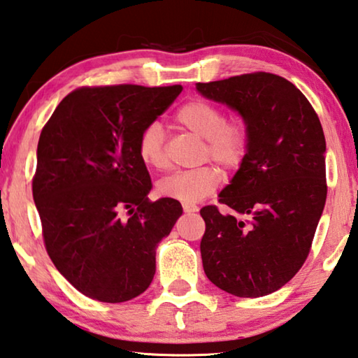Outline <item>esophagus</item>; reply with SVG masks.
Wrapping results in <instances>:
<instances>
[{"instance_id": "obj_1", "label": "esophagus", "mask_w": 358, "mask_h": 358, "mask_svg": "<svg viewBox=\"0 0 358 358\" xmlns=\"http://www.w3.org/2000/svg\"><path fill=\"white\" fill-rule=\"evenodd\" d=\"M182 208H184L185 213H194V212L199 210V207L193 206V204H184V206H182Z\"/></svg>"}]
</instances>
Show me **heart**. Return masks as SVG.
Returning <instances> with one entry per match:
<instances>
[{"mask_svg":"<svg viewBox=\"0 0 358 358\" xmlns=\"http://www.w3.org/2000/svg\"><path fill=\"white\" fill-rule=\"evenodd\" d=\"M176 121L206 140L204 159H212L227 171L238 170L243 165L249 150V131L243 121H227L221 107L204 99H193L180 106ZM137 151L148 166L156 170L166 166V132L159 121H151L141 129ZM220 184L218 168L206 165L170 174L159 182L157 192L182 204H196L210 196Z\"/></svg>","mask_w":358,"mask_h":358,"instance_id":"obj_1","label":"heart"}]
</instances>
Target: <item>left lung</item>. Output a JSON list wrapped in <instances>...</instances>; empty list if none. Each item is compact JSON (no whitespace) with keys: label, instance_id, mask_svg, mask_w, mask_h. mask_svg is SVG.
<instances>
[{"label":"left lung","instance_id":"left-lung-1","mask_svg":"<svg viewBox=\"0 0 358 358\" xmlns=\"http://www.w3.org/2000/svg\"><path fill=\"white\" fill-rule=\"evenodd\" d=\"M208 99L238 110L249 131L248 156L220 204L201 208L204 273L238 298H260L284 287L304 265L326 204V138L298 87L255 71L198 83Z\"/></svg>","mask_w":358,"mask_h":358}]
</instances>
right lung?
<instances>
[{
    "label": "right lung",
    "instance_id": "1",
    "mask_svg": "<svg viewBox=\"0 0 358 358\" xmlns=\"http://www.w3.org/2000/svg\"><path fill=\"white\" fill-rule=\"evenodd\" d=\"M180 92L182 85L79 87L40 134L32 196L45 248L87 298L117 304L151 284L156 248L182 207L148 198L151 178L137 141Z\"/></svg>",
    "mask_w": 358,
    "mask_h": 358
}]
</instances>
